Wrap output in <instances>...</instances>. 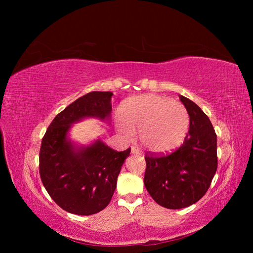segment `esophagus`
<instances>
[{"mask_svg":"<svg viewBox=\"0 0 253 253\" xmlns=\"http://www.w3.org/2000/svg\"><path fill=\"white\" fill-rule=\"evenodd\" d=\"M131 152H132V153H134V154H137V155H139V154H140V151H139V150H137L135 147H132V148H131Z\"/></svg>","mask_w":253,"mask_h":253,"instance_id":"34e87169","label":"esophagus"}]
</instances>
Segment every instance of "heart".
<instances>
[{
  "mask_svg": "<svg viewBox=\"0 0 253 253\" xmlns=\"http://www.w3.org/2000/svg\"><path fill=\"white\" fill-rule=\"evenodd\" d=\"M119 132L131 136L139 128L143 147L154 153H168L185 141L190 128V115L185 105L158 95L128 99L120 106Z\"/></svg>",
  "mask_w": 253,
  "mask_h": 253,
  "instance_id": "heart-1",
  "label": "heart"
}]
</instances>
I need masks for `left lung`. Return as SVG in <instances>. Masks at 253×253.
Listing matches in <instances>:
<instances>
[{
    "instance_id": "obj_1",
    "label": "left lung",
    "mask_w": 253,
    "mask_h": 253,
    "mask_svg": "<svg viewBox=\"0 0 253 253\" xmlns=\"http://www.w3.org/2000/svg\"><path fill=\"white\" fill-rule=\"evenodd\" d=\"M190 115L185 141L169 154L145 153L143 182L158 205L181 209L195 204L208 191L217 170V138L208 116L188 98L179 96Z\"/></svg>"
}]
</instances>
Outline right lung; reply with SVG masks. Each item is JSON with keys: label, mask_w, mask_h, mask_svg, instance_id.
Masks as SVG:
<instances>
[{"label": "right lung", "mask_w": 253, "mask_h": 253, "mask_svg": "<svg viewBox=\"0 0 253 253\" xmlns=\"http://www.w3.org/2000/svg\"><path fill=\"white\" fill-rule=\"evenodd\" d=\"M111 91H90L59 113L44 134L39 172L43 186L60 208L91 215L112 200L117 177L131 148L118 152L97 141L76 150L66 136L71 125L85 117L106 119L112 112Z\"/></svg>", "instance_id": "add662e5"}]
</instances>
